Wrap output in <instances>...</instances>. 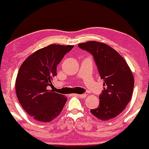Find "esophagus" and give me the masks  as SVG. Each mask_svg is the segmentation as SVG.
<instances>
[{"instance_id": "1", "label": "esophagus", "mask_w": 149, "mask_h": 149, "mask_svg": "<svg viewBox=\"0 0 149 149\" xmlns=\"http://www.w3.org/2000/svg\"><path fill=\"white\" fill-rule=\"evenodd\" d=\"M75 96H77V97H79V98H84L86 96V94H82V95H75Z\"/></svg>"}]
</instances>
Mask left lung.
Here are the masks:
<instances>
[{
    "label": "left lung",
    "instance_id": "obj_1",
    "mask_svg": "<svg viewBox=\"0 0 149 149\" xmlns=\"http://www.w3.org/2000/svg\"><path fill=\"white\" fill-rule=\"evenodd\" d=\"M78 47L93 56L103 90L99 95V105L91 109L100 120H109L118 116L130 101L134 85L132 73L122 56L106 44L96 41L80 43Z\"/></svg>",
    "mask_w": 149,
    "mask_h": 149
}]
</instances>
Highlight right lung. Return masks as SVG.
<instances>
[{"mask_svg":"<svg viewBox=\"0 0 149 149\" xmlns=\"http://www.w3.org/2000/svg\"><path fill=\"white\" fill-rule=\"evenodd\" d=\"M72 45H51L29 56L21 65L15 81L17 97L29 116L41 122L56 118L65 104V96L48 90L56 68Z\"/></svg>","mask_w":149,"mask_h":149,"instance_id":"1","label":"right lung"}]
</instances>
